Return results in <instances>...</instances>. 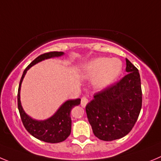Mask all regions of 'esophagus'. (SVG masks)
<instances>
[{
	"label": "esophagus",
	"instance_id": "obj_1",
	"mask_svg": "<svg viewBox=\"0 0 161 161\" xmlns=\"http://www.w3.org/2000/svg\"><path fill=\"white\" fill-rule=\"evenodd\" d=\"M88 102H89V100H88L86 97H82V99H81V106H82L83 108L86 107V106L87 105Z\"/></svg>",
	"mask_w": 161,
	"mask_h": 161
}]
</instances>
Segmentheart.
Masks as SVG:
<instances>
[{
  "mask_svg": "<svg viewBox=\"0 0 161 161\" xmlns=\"http://www.w3.org/2000/svg\"><path fill=\"white\" fill-rule=\"evenodd\" d=\"M122 62L119 58L98 57L84 64L81 76L87 80L94 79V87L103 91L116 82L122 72Z\"/></svg>",
  "mask_w": 161,
  "mask_h": 161,
  "instance_id": "b5f03b06",
  "label": "heart"
}]
</instances>
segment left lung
I'll list each match as a JSON object with an SVG mask.
<instances>
[{"instance_id": "8db88e82", "label": "left lung", "mask_w": 161, "mask_h": 161, "mask_svg": "<svg viewBox=\"0 0 161 161\" xmlns=\"http://www.w3.org/2000/svg\"><path fill=\"white\" fill-rule=\"evenodd\" d=\"M127 72L115 85L97 93L86 107L93 133L98 139L110 142L128 134L134 126L142 105L140 74L125 58Z\"/></svg>"}]
</instances>
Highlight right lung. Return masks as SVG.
Masks as SVG:
<instances>
[{
  "mask_svg": "<svg viewBox=\"0 0 161 161\" xmlns=\"http://www.w3.org/2000/svg\"><path fill=\"white\" fill-rule=\"evenodd\" d=\"M64 55V52H52L40 55V56L35 58L24 70L21 79L19 81V89H18V109H19V115H20L22 122L25 129L34 137L40 140L42 142H47V143L62 142L68 137L71 132L70 111L74 106L80 104L81 99L77 98L67 100L65 103H64L59 106V108L52 117L45 120H36L31 118L24 110L21 102H20V88H21L22 82L27 71L32 66L45 59L60 57Z\"/></svg>",
  "mask_w": 161,
  "mask_h": 161,
  "instance_id": "1",
  "label": "right lung"
}]
</instances>
